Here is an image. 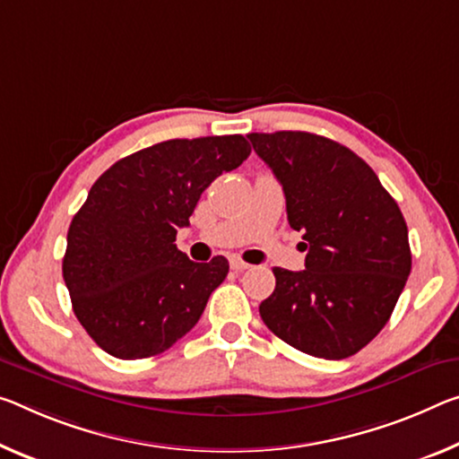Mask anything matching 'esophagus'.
<instances>
[{"instance_id":"obj_1","label":"esophagus","mask_w":459,"mask_h":459,"mask_svg":"<svg viewBox=\"0 0 459 459\" xmlns=\"http://www.w3.org/2000/svg\"><path fill=\"white\" fill-rule=\"evenodd\" d=\"M230 267L235 269V272H243V269H249L251 265H249V264H245V261H243L241 257L232 255V257H230Z\"/></svg>"}]
</instances>
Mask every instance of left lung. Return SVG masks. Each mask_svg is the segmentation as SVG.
I'll list each match as a JSON object with an SVG mask.
<instances>
[{
	"label": "left lung",
	"mask_w": 459,
	"mask_h": 459,
	"mask_svg": "<svg viewBox=\"0 0 459 459\" xmlns=\"http://www.w3.org/2000/svg\"><path fill=\"white\" fill-rule=\"evenodd\" d=\"M286 195L307 269L273 267L259 304L267 329L302 353L345 359L384 329L411 273L409 229L361 157L331 138L280 130L247 134Z\"/></svg>",
	"instance_id": "8db88e82"
}]
</instances>
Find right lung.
<instances>
[{"label":"right lung","instance_id":"right-lung-1","mask_svg":"<svg viewBox=\"0 0 459 459\" xmlns=\"http://www.w3.org/2000/svg\"><path fill=\"white\" fill-rule=\"evenodd\" d=\"M249 152L241 134L173 138L120 159L91 186L67 232L63 280L77 321L106 353L152 358L200 321L229 261L194 264L176 247L178 229Z\"/></svg>","mask_w":459,"mask_h":459}]
</instances>
